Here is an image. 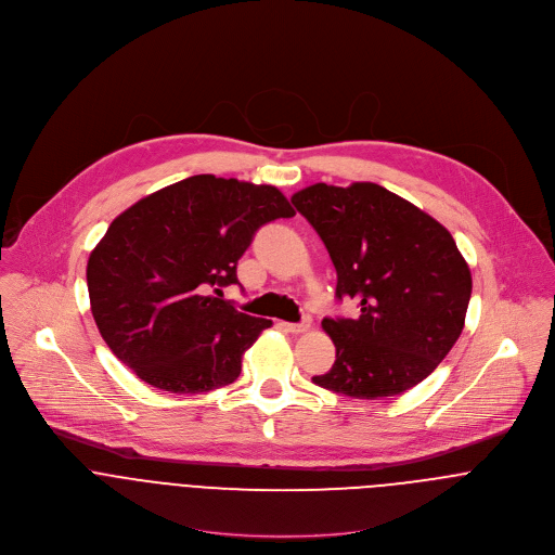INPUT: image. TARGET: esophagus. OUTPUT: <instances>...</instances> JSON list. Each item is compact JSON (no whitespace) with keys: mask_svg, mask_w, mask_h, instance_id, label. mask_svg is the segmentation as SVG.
Here are the masks:
<instances>
[{"mask_svg":"<svg viewBox=\"0 0 555 555\" xmlns=\"http://www.w3.org/2000/svg\"><path fill=\"white\" fill-rule=\"evenodd\" d=\"M310 317H304V321L301 323H280L286 332H293V334H304V332H308L310 330Z\"/></svg>","mask_w":555,"mask_h":555,"instance_id":"esophagus-1","label":"esophagus"}]
</instances>
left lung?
<instances>
[{
	"instance_id": "obj_1",
	"label": "left lung",
	"mask_w": 555,
	"mask_h": 555,
	"mask_svg": "<svg viewBox=\"0 0 555 555\" xmlns=\"http://www.w3.org/2000/svg\"><path fill=\"white\" fill-rule=\"evenodd\" d=\"M321 236L336 299L356 319H323L336 362L312 382L353 397H395L423 382L464 327L470 271L453 236L427 212L373 182L312 184L291 199Z\"/></svg>"
}]
</instances>
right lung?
<instances>
[{
	"label": "right lung",
	"instance_id": "right-lung-1",
	"mask_svg": "<svg viewBox=\"0 0 555 555\" xmlns=\"http://www.w3.org/2000/svg\"><path fill=\"white\" fill-rule=\"evenodd\" d=\"M295 210L269 184L193 176L121 212L91 251V312L113 353L169 392H208L241 375L269 319L238 312L223 288L254 234Z\"/></svg>",
	"mask_w": 555,
	"mask_h": 555
}]
</instances>
